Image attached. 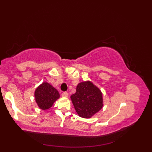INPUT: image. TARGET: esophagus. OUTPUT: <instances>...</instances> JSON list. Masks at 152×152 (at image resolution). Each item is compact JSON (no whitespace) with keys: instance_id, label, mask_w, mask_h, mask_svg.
<instances>
[{"instance_id":"1","label":"esophagus","mask_w":152,"mask_h":152,"mask_svg":"<svg viewBox=\"0 0 152 152\" xmlns=\"http://www.w3.org/2000/svg\"><path fill=\"white\" fill-rule=\"evenodd\" d=\"M61 95H62V96H63V97H67V96H68V93L66 92H63Z\"/></svg>"}]
</instances>
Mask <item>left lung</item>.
<instances>
[{
    "mask_svg": "<svg viewBox=\"0 0 152 152\" xmlns=\"http://www.w3.org/2000/svg\"><path fill=\"white\" fill-rule=\"evenodd\" d=\"M70 99L77 114L83 118H91L103 107L101 89L89 80L79 83Z\"/></svg>",
    "mask_w": 152,
    "mask_h": 152,
    "instance_id": "1",
    "label": "left lung"
}]
</instances>
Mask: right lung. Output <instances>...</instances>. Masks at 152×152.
Listing matches in <instances>:
<instances>
[{
	"instance_id": "right-lung-1",
	"label": "right lung",
	"mask_w": 152,
	"mask_h": 152,
	"mask_svg": "<svg viewBox=\"0 0 152 152\" xmlns=\"http://www.w3.org/2000/svg\"><path fill=\"white\" fill-rule=\"evenodd\" d=\"M59 97V91L47 82L42 83L34 91L35 101L42 110L50 108Z\"/></svg>"
}]
</instances>
